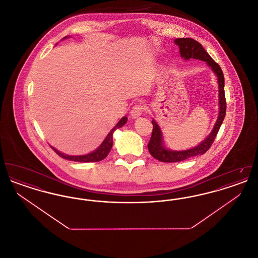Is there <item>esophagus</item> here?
Instances as JSON below:
<instances>
[{
  "label": "esophagus",
  "instance_id": "esophagus-1",
  "mask_svg": "<svg viewBox=\"0 0 258 258\" xmlns=\"http://www.w3.org/2000/svg\"><path fill=\"white\" fill-rule=\"evenodd\" d=\"M144 111H145V106L144 105L136 104V105L133 107L132 111H131V116H132L133 119H136V118L140 117L143 114Z\"/></svg>",
  "mask_w": 258,
  "mask_h": 258
}]
</instances>
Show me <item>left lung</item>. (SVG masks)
<instances>
[{
    "mask_svg": "<svg viewBox=\"0 0 258 258\" xmlns=\"http://www.w3.org/2000/svg\"><path fill=\"white\" fill-rule=\"evenodd\" d=\"M174 42L179 46L181 57L184 58V60L197 59V60L206 61L209 67L212 69V71L217 75L218 83H219L220 111H219L218 120L215 123L211 134L199 145H197V147L184 150V151H172L164 147L163 140H162V134H161L160 126L155 120H153L152 121L153 133H152L150 142L148 144V150L152 155V157L162 162H177V161L186 160L188 158H192L196 156L205 154L212 146L216 136L218 135L226 113V101H225V95H224V76H223L221 67L211 58V56L203 48V46L196 39H192L189 37H181V38H176Z\"/></svg>",
    "mask_w": 258,
    "mask_h": 258,
    "instance_id": "8db88e82",
    "label": "left lung"
}]
</instances>
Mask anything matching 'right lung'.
<instances>
[{"instance_id":"1","label":"right lung","mask_w":258,"mask_h":258,"mask_svg":"<svg viewBox=\"0 0 258 258\" xmlns=\"http://www.w3.org/2000/svg\"><path fill=\"white\" fill-rule=\"evenodd\" d=\"M66 37H64V38H66ZM126 121H127V118L124 116V117H123V118L118 122V123L111 130L110 133L105 137V139H104L103 142L100 144V146H99L98 149H96L94 152L90 153V154L83 155V156H69V155H66V154H63V153H61L60 151H58V150L55 149V148H51L56 152L57 155H59L61 158L66 159V160H73V161H77V162H97V161L102 160L107 157V155H108L109 152H110L112 145H113V134H114V132H115L117 128H120L121 126H123V124L126 123Z\"/></svg>"}]
</instances>
